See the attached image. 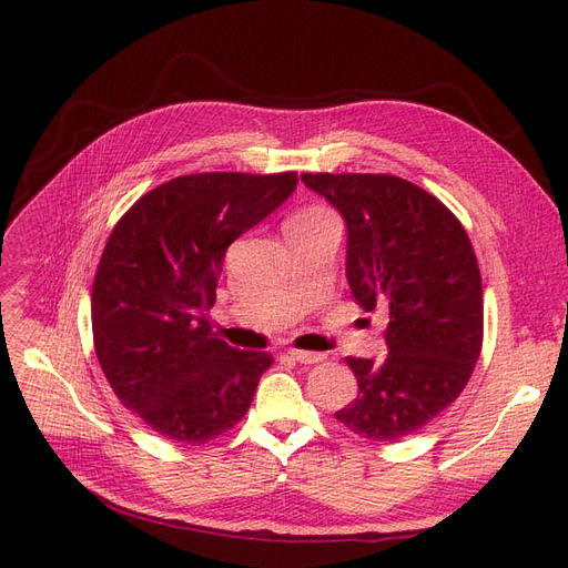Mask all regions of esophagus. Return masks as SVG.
I'll return each mask as SVG.
<instances>
[{"instance_id": "obj_1", "label": "esophagus", "mask_w": 568, "mask_h": 568, "mask_svg": "<svg viewBox=\"0 0 568 568\" xmlns=\"http://www.w3.org/2000/svg\"><path fill=\"white\" fill-rule=\"evenodd\" d=\"M287 354L292 356L294 362H300V364H320V362H324L326 356L324 354H320V352H308V349H287Z\"/></svg>"}]
</instances>
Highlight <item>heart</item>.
<instances>
[{
  "mask_svg": "<svg viewBox=\"0 0 568 568\" xmlns=\"http://www.w3.org/2000/svg\"><path fill=\"white\" fill-rule=\"evenodd\" d=\"M315 212H322V209H308V212H304V214H300V216H306V214H315Z\"/></svg>",
  "mask_w": 568,
  "mask_h": 568,
  "instance_id": "b5f03b06",
  "label": "heart"
}]
</instances>
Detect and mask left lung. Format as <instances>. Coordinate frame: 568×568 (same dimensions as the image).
Here are the masks:
<instances>
[{
  "mask_svg": "<svg viewBox=\"0 0 568 568\" xmlns=\"http://www.w3.org/2000/svg\"><path fill=\"white\" fill-rule=\"evenodd\" d=\"M347 225V283L364 311L389 317L386 359L347 356L359 394L336 412L352 433L396 442L465 389L484 343V290L460 221L394 174H302Z\"/></svg>",
  "mask_w": 568,
  "mask_h": 568,
  "instance_id": "1",
  "label": "left lung"
}]
</instances>
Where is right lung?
I'll return each mask as SVG.
<instances>
[{
  "mask_svg": "<svg viewBox=\"0 0 568 568\" xmlns=\"http://www.w3.org/2000/svg\"><path fill=\"white\" fill-rule=\"evenodd\" d=\"M296 189V172H204L142 195L103 248L92 290L99 364L122 405L159 435L204 444L248 412L272 354L212 334L227 246Z\"/></svg>",
  "mask_w": 568,
  "mask_h": 568,
  "instance_id": "1",
  "label": "right lung"
}]
</instances>
